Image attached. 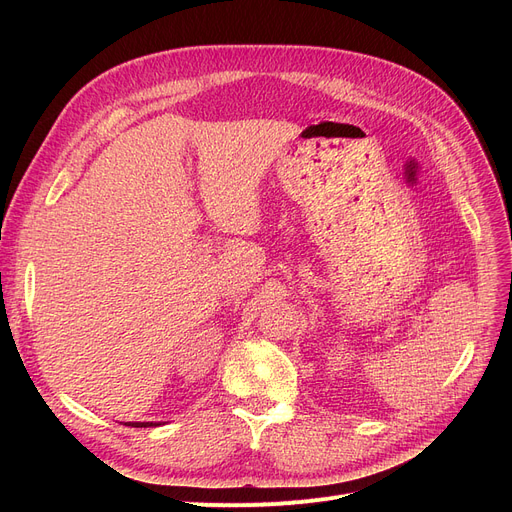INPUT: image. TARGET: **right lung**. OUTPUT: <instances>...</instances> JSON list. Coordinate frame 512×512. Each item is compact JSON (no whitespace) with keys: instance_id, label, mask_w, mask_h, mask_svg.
<instances>
[{"instance_id":"add662e5","label":"right lung","mask_w":512,"mask_h":512,"mask_svg":"<svg viewBox=\"0 0 512 512\" xmlns=\"http://www.w3.org/2000/svg\"><path fill=\"white\" fill-rule=\"evenodd\" d=\"M126 425H130V427H157V425H161V421L159 423H153V421H139V423H126Z\"/></svg>"}]
</instances>
